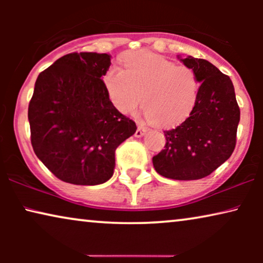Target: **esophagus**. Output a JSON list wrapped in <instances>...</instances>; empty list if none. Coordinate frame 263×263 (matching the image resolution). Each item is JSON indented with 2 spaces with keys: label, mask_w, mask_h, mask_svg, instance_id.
<instances>
[{
  "label": "esophagus",
  "mask_w": 263,
  "mask_h": 263,
  "mask_svg": "<svg viewBox=\"0 0 263 263\" xmlns=\"http://www.w3.org/2000/svg\"><path fill=\"white\" fill-rule=\"evenodd\" d=\"M146 132H147V128L145 127V125L139 124L138 125V129H136L135 136H136V138H141V136H143V135L146 134Z\"/></svg>",
  "instance_id": "esophagus-1"
}]
</instances>
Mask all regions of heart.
<instances>
[{
    "label": "heart",
    "mask_w": 263,
    "mask_h": 263,
    "mask_svg": "<svg viewBox=\"0 0 263 263\" xmlns=\"http://www.w3.org/2000/svg\"><path fill=\"white\" fill-rule=\"evenodd\" d=\"M124 67H111L104 77L111 102L122 114H135L142 104L153 124L172 127L193 112L200 92L193 69L148 51L129 55Z\"/></svg>",
    "instance_id": "1"
}]
</instances>
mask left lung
Instances as JSON below:
<instances>
[{"label": "left lung", "instance_id": "8db88e82", "mask_svg": "<svg viewBox=\"0 0 263 263\" xmlns=\"http://www.w3.org/2000/svg\"><path fill=\"white\" fill-rule=\"evenodd\" d=\"M177 57L196 74L199 98L182 124L164 132L165 148L152 160L164 177L192 181L211 175L231 157L240 111L228 75L206 60Z\"/></svg>", "mask_w": 263, "mask_h": 263}]
</instances>
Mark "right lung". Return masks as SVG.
<instances>
[{"instance_id":"obj_1","label":"right lung","mask_w":263,"mask_h":263,"mask_svg":"<svg viewBox=\"0 0 263 263\" xmlns=\"http://www.w3.org/2000/svg\"><path fill=\"white\" fill-rule=\"evenodd\" d=\"M107 53H68L38 75L28 105L38 159L61 181L97 185L112 177L115 151L136 132L109 98Z\"/></svg>"}]
</instances>
